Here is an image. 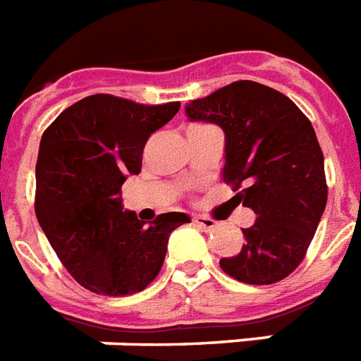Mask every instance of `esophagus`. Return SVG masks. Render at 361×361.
Here are the masks:
<instances>
[{
    "label": "esophagus",
    "mask_w": 361,
    "mask_h": 361,
    "mask_svg": "<svg viewBox=\"0 0 361 361\" xmlns=\"http://www.w3.org/2000/svg\"><path fill=\"white\" fill-rule=\"evenodd\" d=\"M193 224L199 229H204V231H212L216 228V220L207 218V216H193Z\"/></svg>",
    "instance_id": "34e87169"
}]
</instances>
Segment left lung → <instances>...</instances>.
I'll use <instances>...</instances> for the list:
<instances>
[{
    "label": "left lung",
    "instance_id": "obj_1",
    "mask_svg": "<svg viewBox=\"0 0 361 361\" xmlns=\"http://www.w3.org/2000/svg\"><path fill=\"white\" fill-rule=\"evenodd\" d=\"M189 120L226 133L224 181L255 210L245 243L220 268L248 285H271L302 262L327 204L322 147L304 113L274 87L239 80L189 101Z\"/></svg>",
    "mask_w": 361,
    "mask_h": 361
}]
</instances>
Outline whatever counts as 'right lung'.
Returning <instances> with one entry per match:
<instances>
[{
    "mask_svg": "<svg viewBox=\"0 0 361 361\" xmlns=\"http://www.w3.org/2000/svg\"><path fill=\"white\" fill-rule=\"evenodd\" d=\"M180 103L140 105L97 93L65 109L39 141L36 216L71 276L92 293L126 296L159 276L183 212L151 224L122 208L120 188L140 173L143 147Z\"/></svg>",
    "mask_w": 361,
    "mask_h": 361,
    "instance_id": "add662e5",
    "label": "right lung"
}]
</instances>
